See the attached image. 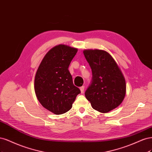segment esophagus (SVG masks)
<instances>
[{"label":"esophagus","mask_w":152,"mask_h":152,"mask_svg":"<svg viewBox=\"0 0 152 152\" xmlns=\"http://www.w3.org/2000/svg\"><path fill=\"white\" fill-rule=\"evenodd\" d=\"M84 90H85V86H81V87H80V91H81V94H83V93L84 92Z\"/></svg>","instance_id":"obj_1"}]
</instances>
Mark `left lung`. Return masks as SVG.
<instances>
[{
	"label": "left lung",
	"mask_w": 152,
	"mask_h": 152,
	"mask_svg": "<svg viewBox=\"0 0 152 152\" xmlns=\"http://www.w3.org/2000/svg\"><path fill=\"white\" fill-rule=\"evenodd\" d=\"M83 53L92 71V80L85 95L93 109L102 113L118 107L126 95V81L109 53L102 50H85Z\"/></svg>",
	"instance_id": "1"
}]
</instances>
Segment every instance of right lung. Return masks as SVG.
Here are the masks:
<instances>
[{
	"instance_id": "right-lung-1",
	"label": "right lung",
	"mask_w": 152,
	"mask_h": 152,
	"mask_svg": "<svg viewBox=\"0 0 152 152\" xmlns=\"http://www.w3.org/2000/svg\"><path fill=\"white\" fill-rule=\"evenodd\" d=\"M77 52L76 48L57 45L47 53L37 69L34 83L36 96L44 108L55 114L69 111L81 93L68 70Z\"/></svg>"
}]
</instances>
